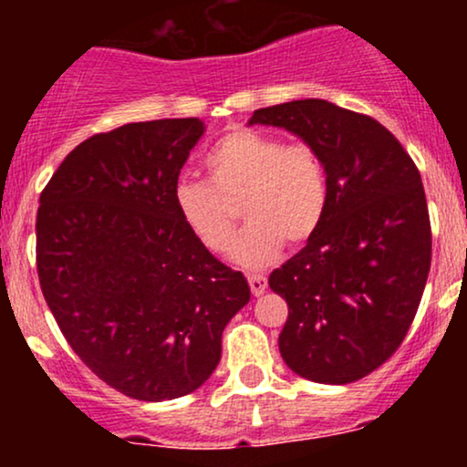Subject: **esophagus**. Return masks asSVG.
<instances>
[{"mask_svg": "<svg viewBox=\"0 0 467 467\" xmlns=\"http://www.w3.org/2000/svg\"><path fill=\"white\" fill-rule=\"evenodd\" d=\"M248 283L254 296H261L267 289V278L264 275H248Z\"/></svg>", "mask_w": 467, "mask_h": 467, "instance_id": "34e87169", "label": "esophagus"}]
</instances>
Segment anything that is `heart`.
<instances>
[{"mask_svg":"<svg viewBox=\"0 0 467 467\" xmlns=\"http://www.w3.org/2000/svg\"><path fill=\"white\" fill-rule=\"evenodd\" d=\"M206 171L208 182L175 186V206L186 228L215 254L233 245L241 208L248 223L233 248L239 265L265 267L285 241L305 244L323 223L329 189L323 160L309 142L237 130L208 151Z\"/></svg>","mask_w":467,"mask_h":467,"instance_id":"1","label":"heart"}]
</instances>
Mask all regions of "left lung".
Instances as JSON below:
<instances>
[{"label": "left lung", "mask_w": 467, "mask_h": 467, "mask_svg": "<svg viewBox=\"0 0 467 467\" xmlns=\"http://www.w3.org/2000/svg\"><path fill=\"white\" fill-rule=\"evenodd\" d=\"M256 122L312 144L329 189L320 228L270 275L287 303L278 349L305 379L356 382L398 351L426 287L432 234L421 175L387 127L327 100L264 107Z\"/></svg>", "instance_id": "1"}]
</instances>
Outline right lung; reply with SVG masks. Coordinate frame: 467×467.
Segmentation results:
<instances>
[{
	"mask_svg": "<svg viewBox=\"0 0 467 467\" xmlns=\"http://www.w3.org/2000/svg\"><path fill=\"white\" fill-rule=\"evenodd\" d=\"M200 118L130 122L67 153L39 197L36 272L74 353L111 389L164 401L200 389L228 320L250 301L241 272L182 222L175 186Z\"/></svg>",
	"mask_w": 467,
	"mask_h": 467,
	"instance_id": "1",
	"label": "right lung"
}]
</instances>
